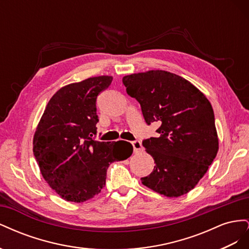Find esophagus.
Here are the masks:
<instances>
[{"label": "esophagus", "instance_id": "1", "mask_svg": "<svg viewBox=\"0 0 249 249\" xmlns=\"http://www.w3.org/2000/svg\"><path fill=\"white\" fill-rule=\"evenodd\" d=\"M132 145L134 147V153H139V152H141V150H143V146H142L141 142L139 140L133 141L132 142Z\"/></svg>", "mask_w": 249, "mask_h": 249}]
</instances>
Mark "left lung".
<instances>
[{"label": "left lung", "instance_id": "1", "mask_svg": "<svg viewBox=\"0 0 249 249\" xmlns=\"http://www.w3.org/2000/svg\"><path fill=\"white\" fill-rule=\"evenodd\" d=\"M147 124H160L158 137L142 142L155 167L141 183L167 197L192 190L219 149L212 105L189 81L165 71L132 73L123 79Z\"/></svg>", "mask_w": 249, "mask_h": 249}]
</instances>
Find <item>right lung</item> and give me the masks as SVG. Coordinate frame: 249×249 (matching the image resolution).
I'll list each match as a JSON object with an SVG mask.
<instances>
[{"instance_id":"obj_1","label":"right lung","mask_w":249,"mask_h":249,"mask_svg":"<svg viewBox=\"0 0 249 249\" xmlns=\"http://www.w3.org/2000/svg\"><path fill=\"white\" fill-rule=\"evenodd\" d=\"M113 77L100 76L71 83L52 96L37 124L33 154L43 178L60 197L84 202L106 185L112 162L133 153L130 142L92 139L96 133V99Z\"/></svg>"}]
</instances>
